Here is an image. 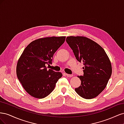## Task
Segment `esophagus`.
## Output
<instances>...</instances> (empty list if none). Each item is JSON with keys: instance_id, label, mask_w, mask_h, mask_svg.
<instances>
[{"instance_id": "esophagus-1", "label": "esophagus", "mask_w": 124, "mask_h": 124, "mask_svg": "<svg viewBox=\"0 0 124 124\" xmlns=\"http://www.w3.org/2000/svg\"><path fill=\"white\" fill-rule=\"evenodd\" d=\"M66 75L67 77H69V78H71V77H73V75L72 74H69L66 73Z\"/></svg>"}]
</instances>
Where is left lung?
Listing matches in <instances>:
<instances>
[{"label":"left lung","instance_id":"8db88e82","mask_svg":"<svg viewBox=\"0 0 124 124\" xmlns=\"http://www.w3.org/2000/svg\"><path fill=\"white\" fill-rule=\"evenodd\" d=\"M66 42L78 62H83V76L75 89L83 98L90 99L98 96L106 88L112 74V65L106 52L99 44L87 37L69 36Z\"/></svg>","mask_w":124,"mask_h":124}]
</instances>
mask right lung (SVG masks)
<instances>
[{"label":"right lung","instance_id":"add662e5","mask_svg":"<svg viewBox=\"0 0 124 124\" xmlns=\"http://www.w3.org/2000/svg\"><path fill=\"white\" fill-rule=\"evenodd\" d=\"M65 36L39 38L32 41L23 51L16 66V75L24 89L36 98H45L54 89L62 74L47 69L53 55L64 43Z\"/></svg>","mask_w":124,"mask_h":124}]
</instances>
